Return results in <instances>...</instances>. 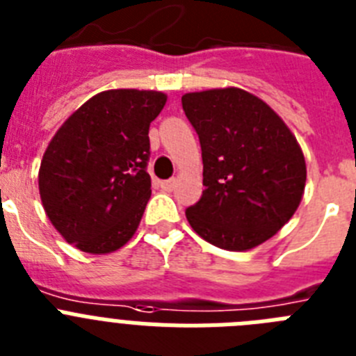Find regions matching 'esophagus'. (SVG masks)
Segmentation results:
<instances>
[{
	"mask_svg": "<svg viewBox=\"0 0 356 356\" xmlns=\"http://www.w3.org/2000/svg\"><path fill=\"white\" fill-rule=\"evenodd\" d=\"M175 184H177V179L172 177V179H168V181L161 182V188H163L165 191H172L175 188Z\"/></svg>",
	"mask_w": 356,
	"mask_h": 356,
	"instance_id": "esophagus-1",
	"label": "esophagus"
}]
</instances>
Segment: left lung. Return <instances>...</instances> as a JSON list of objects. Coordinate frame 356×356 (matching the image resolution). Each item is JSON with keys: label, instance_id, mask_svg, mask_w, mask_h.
I'll use <instances>...</instances> for the list:
<instances>
[{"label": "left lung", "instance_id": "left-lung-1", "mask_svg": "<svg viewBox=\"0 0 356 356\" xmlns=\"http://www.w3.org/2000/svg\"><path fill=\"white\" fill-rule=\"evenodd\" d=\"M199 134L202 184L186 218L200 238L225 251L261 245L292 218L307 184L296 136L261 98L240 88L182 95Z\"/></svg>", "mask_w": 356, "mask_h": 356}]
</instances>
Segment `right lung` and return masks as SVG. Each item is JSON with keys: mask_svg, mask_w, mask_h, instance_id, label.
Segmentation results:
<instances>
[{"mask_svg": "<svg viewBox=\"0 0 356 356\" xmlns=\"http://www.w3.org/2000/svg\"><path fill=\"white\" fill-rule=\"evenodd\" d=\"M165 104L161 91L109 89L55 132L39 168V193L67 243L107 254L134 236L152 193L148 129Z\"/></svg>", "mask_w": 356, "mask_h": 356, "instance_id": "obj_1", "label": "right lung"}]
</instances>
